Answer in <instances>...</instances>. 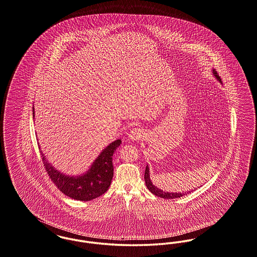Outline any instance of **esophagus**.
Instances as JSON below:
<instances>
[{
  "mask_svg": "<svg viewBox=\"0 0 257 257\" xmlns=\"http://www.w3.org/2000/svg\"><path fill=\"white\" fill-rule=\"evenodd\" d=\"M143 135H144L143 130L137 127V128H134V130L130 133V136H128V137H130V139H131L132 141H137V140H140V139L143 137Z\"/></svg>",
  "mask_w": 257,
  "mask_h": 257,
  "instance_id": "1",
  "label": "esophagus"
}]
</instances>
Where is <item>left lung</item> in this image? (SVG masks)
Returning a JSON list of instances; mask_svg holds the SVG:
<instances>
[{"label": "left lung", "instance_id": "8db88e82", "mask_svg": "<svg viewBox=\"0 0 257 257\" xmlns=\"http://www.w3.org/2000/svg\"><path fill=\"white\" fill-rule=\"evenodd\" d=\"M212 71L214 77L217 78V79L222 83V80H221L220 76L218 75L217 71L214 70V69H213ZM144 179H145L146 186L148 187V189L150 190L153 194H155L157 197H160V198H163V199L170 200V199L180 198V197H182V196L184 195L183 193H177V192H176V193H172V192L170 193V192H166V191H163V190L159 189V188L156 187V186L153 184L151 179H150V170H149V166H148V165H147V167H146L145 177H144ZM190 192H191V191H190ZM187 193H188V192H187ZM185 194H186V193H185Z\"/></svg>", "mask_w": 257, "mask_h": 257}]
</instances>
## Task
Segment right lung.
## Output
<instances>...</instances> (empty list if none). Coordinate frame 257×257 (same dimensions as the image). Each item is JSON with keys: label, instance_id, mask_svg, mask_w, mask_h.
Returning <instances> with one entry per match:
<instances>
[{"label": "right lung", "instance_id": "add662e5", "mask_svg": "<svg viewBox=\"0 0 257 257\" xmlns=\"http://www.w3.org/2000/svg\"><path fill=\"white\" fill-rule=\"evenodd\" d=\"M33 115L34 117V107ZM121 142L122 140L118 139L110 143L96 158L89 170L77 177H70L60 173L49 163L42 154L46 172L56 187L68 197L78 201H91L104 194L109 188L113 178L112 157Z\"/></svg>", "mask_w": 257, "mask_h": 257}]
</instances>
